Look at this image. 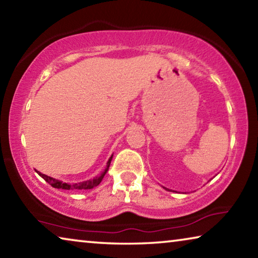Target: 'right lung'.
<instances>
[{
    "mask_svg": "<svg viewBox=\"0 0 258 258\" xmlns=\"http://www.w3.org/2000/svg\"><path fill=\"white\" fill-rule=\"evenodd\" d=\"M111 159H112V156L109 158L107 166H106V169L101 173V175H99L97 177H94L93 180H89V181H84V182H80V183H66V182H62V181H59V180H55V178L51 177V176H47L45 174H42L41 172H37V174L40 176H42L44 180L49 183L50 185H52L55 189H63V190H87V189H93L94 186H97L100 184V182L102 181L103 176L106 175V173L108 172L109 169V166H110L111 163Z\"/></svg>",
    "mask_w": 258,
    "mask_h": 258,
    "instance_id": "add662e5",
    "label": "right lung"
}]
</instances>
